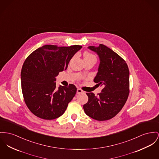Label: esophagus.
<instances>
[{
  "instance_id": "obj_1",
  "label": "esophagus",
  "mask_w": 159,
  "mask_h": 159,
  "mask_svg": "<svg viewBox=\"0 0 159 159\" xmlns=\"http://www.w3.org/2000/svg\"><path fill=\"white\" fill-rule=\"evenodd\" d=\"M84 93V91H83L80 89H77V90H76V93L77 94H80V93Z\"/></svg>"
}]
</instances>
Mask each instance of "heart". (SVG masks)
I'll use <instances>...</instances> for the list:
<instances>
[{"label":"heart","mask_w":159,"mask_h":159,"mask_svg":"<svg viewBox=\"0 0 159 159\" xmlns=\"http://www.w3.org/2000/svg\"><path fill=\"white\" fill-rule=\"evenodd\" d=\"M84 60H93L96 62V58L94 55L89 53L88 52H85L84 53Z\"/></svg>","instance_id":"1"}]
</instances>
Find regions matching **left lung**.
Listing matches in <instances>:
<instances>
[{
  "label": "left lung",
  "mask_w": 159,
  "mask_h": 159,
  "mask_svg": "<svg viewBox=\"0 0 159 159\" xmlns=\"http://www.w3.org/2000/svg\"><path fill=\"white\" fill-rule=\"evenodd\" d=\"M99 58L98 72L93 81L103 86L98 95L92 92L86 94L88 102L83 106L85 114L102 121L115 116L125 105L129 95V72L126 62L105 45L87 48Z\"/></svg>",
  "instance_id": "1"
}]
</instances>
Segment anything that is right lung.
I'll use <instances>...</instances> for the list:
<instances>
[{"label":"right lung","mask_w":159,"mask_h":159,"mask_svg":"<svg viewBox=\"0 0 159 159\" xmlns=\"http://www.w3.org/2000/svg\"><path fill=\"white\" fill-rule=\"evenodd\" d=\"M81 46L45 45L31 53L21 71V90L25 102L36 116L52 120L61 116L76 92L74 84L56 86V76L67 69Z\"/></svg>","instance_id":"obj_1"}]
</instances>
